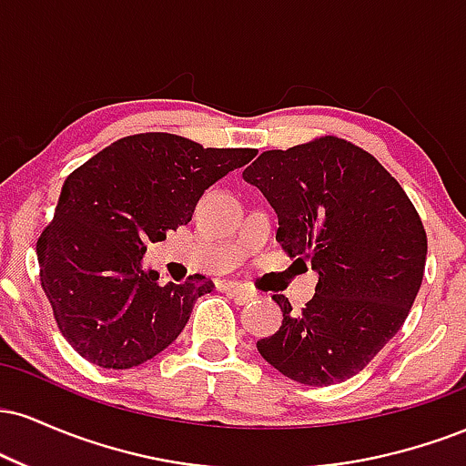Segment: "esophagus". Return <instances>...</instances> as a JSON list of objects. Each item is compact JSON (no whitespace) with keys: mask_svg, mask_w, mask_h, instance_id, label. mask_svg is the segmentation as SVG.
Returning <instances> with one entry per match:
<instances>
[{"mask_svg":"<svg viewBox=\"0 0 466 466\" xmlns=\"http://www.w3.org/2000/svg\"><path fill=\"white\" fill-rule=\"evenodd\" d=\"M223 291H226L228 296L232 298V300L237 304H248L256 298L254 291H249V289L243 287V285H237V282H228V285L223 287Z\"/></svg>","mask_w":466,"mask_h":466,"instance_id":"34e87169","label":"esophagus"}]
</instances>
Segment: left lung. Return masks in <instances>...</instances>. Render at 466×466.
I'll use <instances>...</instances> for the list:
<instances>
[{"label":"left lung","instance_id":"8db88e82","mask_svg":"<svg viewBox=\"0 0 466 466\" xmlns=\"http://www.w3.org/2000/svg\"><path fill=\"white\" fill-rule=\"evenodd\" d=\"M243 179L276 210L282 249L318 271L300 313L274 296L282 326L256 349L304 386L346 381L397 335L416 300L427 258L419 212L370 153L335 136L260 153Z\"/></svg>","mask_w":466,"mask_h":466}]
</instances>
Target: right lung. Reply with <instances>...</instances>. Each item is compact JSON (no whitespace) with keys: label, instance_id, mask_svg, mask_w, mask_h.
Listing matches in <instances>:
<instances>
[{"label":"right lung","instance_id":"obj_1","mask_svg":"<svg viewBox=\"0 0 466 466\" xmlns=\"http://www.w3.org/2000/svg\"><path fill=\"white\" fill-rule=\"evenodd\" d=\"M254 155L137 133L69 175L36 258L58 330L80 357L127 370L177 339L197 298L215 285L197 274L162 287L157 271L142 267L144 251L186 226L203 192Z\"/></svg>","mask_w":466,"mask_h":466}]
</instances>
